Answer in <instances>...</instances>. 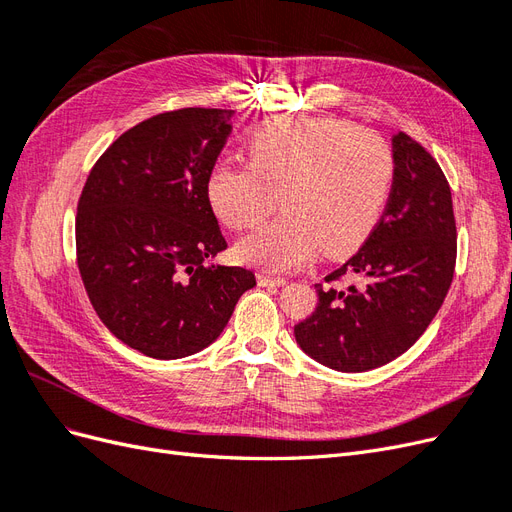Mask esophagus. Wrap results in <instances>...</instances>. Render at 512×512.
I'll use <instances>...</instances> for the list:
<instances>
[{
    "instance_id": "1",
    "label": "esophagus",
    "mask_w": 512,
    "mask_h": 512,
    "mask_svg": "<svg viewBox=\"0 0 512 512\" xmlns=\"http://www.w3.org/2000/svg\"><path fill=\"white\" fill-rule=\"evenodd\" d=\"M256 280L260 286H267V288H275V286H284L286 284V277H273L267 273H258Z\"/></svg>"
}]
</instances>
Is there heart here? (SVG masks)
Listing matches in <instances>:
<instances>
[{
  "mask_svg": "<svg viewBox=\"0 0 512 512\" xmlns=\"http://www.w3.org/2000/svg\"><path fill=\"white\" fill-rule=\"evenodd\" d=\"M395 177L382 136L333 117L277 115L254 128L247 164H215L207 196L235 230L260 224L277 207L284 215L237 243L247 265L286 271L318 250L354 254L376 230Z\"/></svg>",
  "mask_w": 512,
  "mask_h": 512,
  "instance_id": "obj_1",
  "label": "heart"
}]
</instances>
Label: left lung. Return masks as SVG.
Wrapping results in <instances>:
<instances>
[{"label": "left lung", "mask_w": 512, "mask_h": 512, "mask_svg": "<svg viewBox=\"0 0 512 512\" xmlns=\"http://www.w3.org/2000/svg\"><path fill=\"white\" fill-rule=\"evenodd\" d=\"M395 177L382 218L346 265L316 284V312L294 327L305 354L337 371L391 363L444 303L457 260L453 198L440 164L412 136H393Z\"/></svg>", "instance_id": "1"}]
</instances>
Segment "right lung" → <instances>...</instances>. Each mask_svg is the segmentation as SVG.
Listing matches in <instances>:
<instances>
[{"mask_svg":"<svg viewBox=\"0 0 512 512\" xmlns=\"http://www.w3.org/2000/svg\"><path fill=\"white\" fill-rule=\"evenodd\" d=\"M232 111L179 108L123 132L91 168L76 213V260L98 318L151 359H183L220 337L252 271L205 265L226 250L207 177Z\"/></svg>","mask_w":512,"mask_h":512,"instance_id":"add662e5","label":"right lung"}]
</instances>
